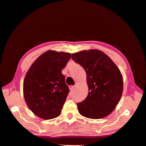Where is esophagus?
<instances>
[{"instance_id":"esophagus-1","label":"esophagus","mask_w":146,"mask_h":146,"mask_svg":"<svg viewBox=\"0 0 146 146\" xmlns=\"http://www.w3.org/2000/svg\"><path fill=\"white\" fill-rule=\"evenodd\" d=\"M69 90H74V88H75V86H69Z\"/></svg>"}]
</instances>
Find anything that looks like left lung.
<instances>
[{"label":"left lung","instance_id":"1","mask_svg":"<svg viewBox=\"0 0 146 146\" xmlns=\"http://www.w3.org/2000/svg\"><path fill=\"white\" fill-rule=\"evenodd\" d=\"M71 58L86 73L88 94L77 104L78 112L90 119L109 115L121 99L123 80L121 71L110 57L98 49L73 53Z\"/></svg>","mask_w":146,"mask_h":146}]
</instances>
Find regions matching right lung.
<instances>
[{"label": "right lung", "mask_w": 146, "mask_h": 146, "mask_svg": "<svg viewBox=\"0 0 146 146\" xmlns=\"http://www.w3.org/2000/svg\"><path fill=\"white\" fill-rule=\"evenodd\" d=\"M71 58L69 52L49 50L32 64L23 82L28 107L37 116L50 119L59 116L69 92L62 69Z\"/></svg>", "instance_id": "obj_1"}]
</instances>
